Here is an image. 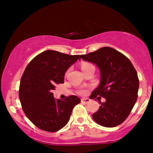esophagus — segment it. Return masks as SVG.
Returning a JSON list of instances; mask_svg holds the SVG:
<instances>
[{"mask_svg": "<svg viewBox=\"0 0 153 153\" xmlns=\"http://www.w3.org/2000/svg\"><path fill=\"white\" fill-rule=\"evenodd\" d=\"M90 101H91V100L89 99H85V98H84V99H81V102L83 103H85V104L88 103L89 102H90Z\"/></svg>", "mask_w": 153, "mask_h": 153, "instance_id": "obj_1", "label": "esophagus"}]
</instances>
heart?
<instances>
[{"instance_id":"obj_1","label":"heart","mask_w":153,"mask_h":153,"mask_svg":"<svg viewBox=\"0 0 153 153\" xmlns=\"http://www.w3.org/2000/svg\"><path fill=\"white\" fill-rule=\"evenodd\" d=\"M91 66H93V65L91 64H90V63H88V62L82 63V64L81 65L82 71H84V70H85V69H86V68H89V67H91ZM79 93H80V94H83L84 93H85V91H80Z\"/></svg>"}]
</instances>
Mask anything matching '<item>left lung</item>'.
<instances>
[{
    "label": "left lung",
    "instance_id": "8db88e82",
    "mask_svg": "<svg viewBox=\"0 0 153 153\" xmlns=\"http://www.w3.org/2000/svg\"><path fill=\"white\" fill-rule=\"evenodd\" d=\"M94 63L99 68L101 80L90 97L106 99L99 110L92 115L97 124L105 127H114L127 118L134 107L139 89L136 70L126 56L111 47H104L79 59Z\"/></svg>",
    "mask_w": 153,
    "mask_h": 153
}]
</instances>
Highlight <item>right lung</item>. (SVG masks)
Returning a JSON list of instances; mask_svg holds the SVG:
<instances>
[{"label":"right lung","mask_w":153,"mask_h":153,"mask_svg":"<svg viewBox=\"0 0 153 153\" xmlns=\"http://www.w3.org/2000/svg\"><path fill=\"white\" fill-rule=\"evenodd\" d=\"M80 55L46 50L29 63L21 79L19 99L27 118L44 131L54 132L69 122L72 111L80 102L76 96L56 100L52 90L64 82L68 68Z\"/></svg>","instance_id":"right-lung-1"}]
</instances>
